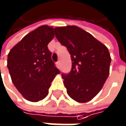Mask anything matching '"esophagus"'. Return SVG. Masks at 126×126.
I'll use <instances>...</instances> for the list:
<instances>
[{
  "label": "esophagus",
  "mask_w": 126,
  "mask_h": 126,
  "mask_svg": "<svg viewBox=\"0 0 126 126\" xmlns=\"http://www.w3.org/2000/svg\"><path fill=\"white\" fill-rule=\"evenodd\" d=\"M56 65H57V67H58V68L61 69V62H60V61H58V62H57V63H56Z\"/></svg>",
  "instance_id": "34e87169"
}]
</instances>
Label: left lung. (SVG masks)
Returning a JSON list of instances; mask_svg holds the SVG:
<instances>
[{
	"mask_svg": "<svg viewBox=\"0 0 126 126\" xmlns=\"http://www.w3.org/2000/svg\"><path fill=\"white\" fill-rule=\"evenodd\" d=\"M55 32L57 39L71 55V70L68 74H62L67 93L77 102H88L99 93L109 76V50L77 26L58 27Z\"/></svg>",
	"mask_w": 126,
	"mask_h": 126,
	"instance_id": "1",
	"label": "left lung"
}]
</instances>
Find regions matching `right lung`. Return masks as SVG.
<instances>
[{
	"mask_svg": "<svg viewBox=\"0 0 126 126\" xmlns=\"http://www.w3.org/2000/svg\"><path fill=\"white\" fill-rule=\"evenodd\" d=\"M54 30L48 25L38 27L16 44L8 55L7 67L13 84L28 101L44 99L51 82L60 73L47 47L54 38Z\"/></svg>",
	"mask_w": 126,
	"mask_h": 126,
	"instance_id": "right-lung-1",
	"label": "right lung"
}]
</instances>
